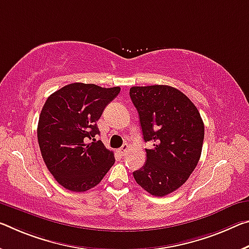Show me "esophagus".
<instances>
[{
    "label": "esophagus",
    "mask_w": 249,
    "mask_h": 249,
    "mask_svg": "<svg viewBox=\"0 0 249 249\" xmlns=\"http://www.w3.org/2000/svg\"><path fill=\"white\" fill-rule=\"evenodd\" d=\"M128 151V145L127 144H124L122 146L121 148H118V154H120L121 156H124V154Z\"/></svg>",
    "instance_id": "obj_1"
}]
</instances>
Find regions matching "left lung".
<instances>
[{"mask_svg":"<svg viewBox=\"0 0 249 249\" xmlns=\"http://www.w3.org/2000/svg\"><path fill=\"white\" fill-rule=\"evenodd\" d=\"M129 96L140 115L146 148L143 167L133 173L151 195L163 197L179 188L202 154L204 123L193 102L168 85L133 86Z\"/></svg>","mask_w":249,"mask_h":249,"instance_id":"8db88e82","label":"left lung"}]
</instances>
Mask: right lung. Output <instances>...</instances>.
I'll list each match as a JSON object with an SVG mask.
<instances>
[{"instance_id":"obj_1","label":"right lung","mask_w":249,"mask_h":249,"mask_svg":"<svg viewBox=\"0 0 249 249\" xmlns=\"http://www.w3.org/2000/svg\"><path fill=\"white\" fill-rule=\"evenodd\" d=\"M120 90L72 83L47 97L37 125L39 149L51 174L69 191L96 186L115 163L101 141H86L100 135L96 122Z\"/></svg>"}]
</instances>
